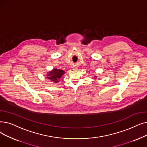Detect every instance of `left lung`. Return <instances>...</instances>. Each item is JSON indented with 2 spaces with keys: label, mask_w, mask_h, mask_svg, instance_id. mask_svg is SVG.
<instances>
[{
  "label": "left lung",
  "mask_w": 147,
  "mask_h": 147,
  "mask_svg": "<svg viewBox=\"0 0 147 147\" xmlns=\"http://www.w3.org/2000/svg\"><path fill=\"white\" fill-rule=\"evenodd\" d=\"M97 77V76H94V79H96Z\"/></svg>",
  "instance_id": "1"
}]
</instances>
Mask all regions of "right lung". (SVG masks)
I'll list each match as a JSON object with an SVG mask.
<instances>
[{"label":"right lung","instance_id":"obj_1","mask_svg":"<svg viewBox=\"0 0 147 147\" xmlns=\"http://www.w3.org/2000/svg\"><path fill=\"white\" fill-rule=\"evenodd\" d=\"M65 73L64 71L61 69L53 68L52 70L49 71L47 74V78L51 82L54 83H58L59 80L62 76Z\"/></svg>","mask_w":147,"mask_h":147}]
</instances>
